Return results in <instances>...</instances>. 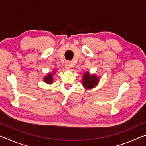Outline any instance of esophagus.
<instances>
[{
  "label": "esophagus",
  "mask_w": 146,
  "mask_h": 146,
  "mask_svg": "<svg viewBox=\"0 0 146 146\" xmlns=\"http://www.w3.org/2000/svg\"><path fill=\"white\" fill-rule=\"evenodd\" d=\"M65 67L66 69H70L71 67V63L70 62H66V64H65Z\"/></svg>",
  "instance_id": "obj_1"
}]
</instances>
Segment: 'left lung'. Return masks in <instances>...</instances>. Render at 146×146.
I'll return each instance as SVG.
<instances>
[{
    "mask_svg": "<svg viewBox=\"0 0 146 146\" xmlns=\"http://www.w3.org/2000/svg\"><path fill=\"white\" fill-rule=\"evenodd\" d=\"M100 78L95 74H90L89 71L84 73L82 76V86L86 90L94 88L99 82Z\"/></svg>",
    "mask_w": 146,
    "mask_h": 146,
    "instance_id": "1",
    "label": "left lung"
}]
</instances>
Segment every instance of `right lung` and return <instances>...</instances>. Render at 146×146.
<instances>
[{"label":"right lung","instance_id":"add662e5","mask_svg":"<svg viewBox=\"0 0 146 146\" xmlns=\"http://www.w3.org/2000/svg\"><path fill=\"white\" fill-rule=\"evenodd\" d=\"M55 72L56 71L53 70L51 73H49L47 74V75L45 76L43 78L44 82H46V84H51L53 82V76L55 75Z\"/></svg>","mask_w":146,"mask_h":146}]
</instances>
